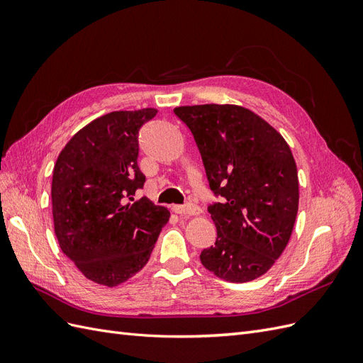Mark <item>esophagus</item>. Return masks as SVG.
Returning <instances> with one entry per match:
<instances>
[{"instance_id": "34e87169", "label": "esophagus", "mask_w": 363, "mask_h": 363, "mask_svg": "<svg viewBox=\"0 0 363 363\" xmlns=\"http://www.w3.org/2000/svg\"><path fill=\"white\" fill-rule=\"evenodd\" d=\"M172 212L177 215H195L200 213V208L194 204H186V206H172Z\"/></svg>"}]
</instances>
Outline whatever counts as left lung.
I'll return each instance as SVG.
<instances>
[{
	"mask_svg": "<svg viewBox=\"0 0 363 363\" xmlns=\"http://www.w3.org/2000/svg\"><path fill=\"white\" fill-rule=\"evenodd\" d=\"M191 130L219 201L207 207L216 242L200 260L219 279L263 276L286 248L298 212V175L291 148L268 123L232 104L175 107Z\"/></svg>",
	"mask_w": 363,
	"mask_h": 363,
	"instance_id": "1",
	"label": "left lung"
}]
</instances>
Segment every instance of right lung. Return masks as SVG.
<instances>
[{
	"instance_id": "obj_1",
	"label": "right lung",
	"mask_w": 363,
	"mask_h": 363,
	"mask_svg": "<svg viewBox=\"0 0 363 363\" xmlns=\"http://www.w3.org/2000/svg\"><path fill=\"white\" fill-rule=\"evenodd\" d=\"M156 108L111 112L75 133L52 171L59 245L86 279L116 286L147 265L169 212L145 196L138 167L140 127Z\"/></svg>"
}]
</instances>
